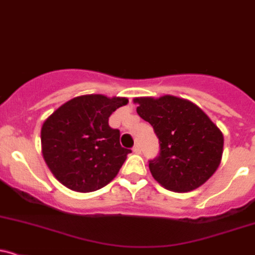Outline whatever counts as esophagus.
<instances>
[{
  "instance_id": "34e87169",
  "label": "esophagus",
  "mask_w": 255,
  "mask_h": 255,
  "mask_svg": "<svg viewBox=\"0 0 255 255\" xmlns=\"http://www.w3.org/2000/svg\"><path fill=\"white\" fill-rule=\"evenodd\" d=\"M133 152H135V154H140V152H141L140 146H139L138 144H135V145L133 146Z\"/></svg>"
}]
</instances>
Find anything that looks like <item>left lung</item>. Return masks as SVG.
Segmentation results:
<instances>
[{"label":"left lung","instance_id":"1","mask_svg":"<svg viewBox=\"0 0 255 255\" xmlns=\"http://www.w3.org/2000/svg\"><path fill=\"white\" fill-rule=\"evenodd\" d=\"M136 112L154 128L160 155L150 172L163 188L186 193L204 184L218 170L224 135L208 115L192 101L172 95L135 98Z\"/></svg>","mask_w":255,"mask_h":255}]
</instances>
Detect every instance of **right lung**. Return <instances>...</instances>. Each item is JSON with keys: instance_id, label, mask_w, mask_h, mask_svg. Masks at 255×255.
Returning <instances> with one entry per match:
<instances>
[{"instance_id": "right-lung-1", "label": "right lung", "mask_w": 255, "mask_h": 255, "mask_svg": "<svg viewBox=\"0 0 255 255\" xmlns=\"http://www.w3.org/2000/svg\"><path fill=\"white\" fill-rule=\"evenodd\" d=\"M127 98L77 96L58 107L41 127V151L52 175L67 188L89 193L109 184L129 154L109 117Z\"/></svg>"}]
</instances>
